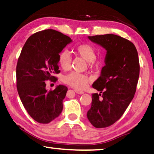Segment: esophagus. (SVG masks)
I'll return each mask as SVG.
<instances>
[{
  "label": "esophagus",
  "instance_id": "esophagus-1",
  "mask_svg": "<svg viewBox=\"0 0 154 154\" xmlns=\"http://www.w3.org/2000/svg\"><path fill=\"white\" fill-rule=\"evenodd\" d=\"M75 91L76 92V93H77V94H84V91H81V90L75 89Z\"/></svg>",
  "mask_w": 154,
  "mask_h": 154
}]
</instances>
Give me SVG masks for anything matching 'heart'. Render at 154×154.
<instances>
[{"instance_id":"1","label":"heart","mask_w":154,"mask_h":154,"mask_svg":"<svg viewBox=\"0 0 154 154\" xmlns=\"http://www.w3.org/2000/svg\"><path fill=\"white\" fill-rule=\"evenodd\" d=\"M76 53L89 63L91 66L95 64L96 52L94 48L89 44H82L75 47ZM58 64L61 68L67 70L70 67L72 58L70 55L67 51H62L58 54ZM63 82L74 88L82 89L87 85L89 82V78L87 75L76 72H71L68 75H65L63 78Z\"/></svg>"}]
</instances>
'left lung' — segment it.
Here are the masks:
<instances>
[{
    "instance_id": "obj_1",
    "label": "left lung",
    "mask_w": 154,
    "mask_h": 154,
    "mask_svg": "<svg viewBox=\"0 0 154 154\" xmlns=\"http://www.w3.org/2000/svg\"><path fill=\"white\" fill-rule=\"evenodd\" d=\"M88 38L105 48L106 54L101 75L92 85L100 94H92L87 116L95 128H106L121 118L134 98L139 76L138 53L132 42L115 34Z\"/></svg>"
}]
</instances>
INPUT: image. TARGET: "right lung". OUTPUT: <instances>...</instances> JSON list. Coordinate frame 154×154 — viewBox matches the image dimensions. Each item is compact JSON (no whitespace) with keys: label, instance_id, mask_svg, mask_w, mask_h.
<instances>
[{"label":"right lung","instance_id":"obj_1","mask_svg":"<svg viewBox=\"0 0 154 154\" xmlns=\"http://www.w3.org/2000/svg\"><path fill=\"white\" fill-rule=\"evenodd\" d=\"M72 42L61 32L46 29L31 36L22 49L16 67L18 94L29 115L39 123H49L63 110L67 88L58 85L48 91L45 81H56L53 75L60 72L58 54Z\"/></svg>","mask_w":154,"mask_h":154}]
</instances>
